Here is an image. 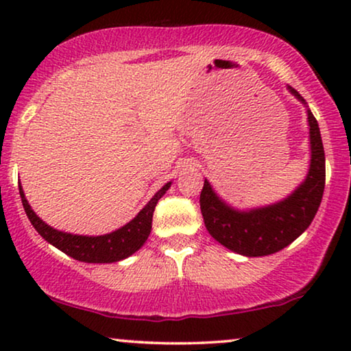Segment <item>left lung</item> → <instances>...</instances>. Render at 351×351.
Instances as JSON below:
<instances>
[{"label": "left lung", "mask_w": 351, "mask_h": 351, "mask_svg": "<svg viewBox=\"0 0 351 351\" xmlns=\"http://www.w3.org/2000/svg\"><path fill=\"white\" fill-rule=\"evenodd\" d=\"M287 90L306 107L310 129V167L304 182L285 199L252 209H237L215 193L204 179L199 195L201 214L210 237L230 251L246 257L275 254L300 237L318 213L326 182V158L319 126L305 99Z\"/></svg>", "instance_id": "1"}]
</instances>
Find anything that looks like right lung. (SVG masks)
<instances>
[{
	"instance_id": "add662e5",
	"label": "right lung",
	"mask_w": 351,
	"mask_h": 351,
	"mask_svg": "<svg viewBox=\"0 0 351 351\" xmlns=\"http://www.w3.org/2000/svg\"><path fill=\"white\" fill-rule=\"evenodd\" d=\"M172 182L158 190L155 196L143 206V209L134 217L131 222L123 225L121 228L114 230L112 233L99 234V237H88V234H73L60 232L51 225L38 217L32 206L28 204L23 193L22 185H19V193H21L23 209H25L27 217L38 233L46 239L52 246L60 249L66 256L73 257L75 261L86 263H113L123 258H128L137 252L147 241L148 234L152 232V219L155 213L158 199L169 190Z\"/></svg>"
}]
</instances>
